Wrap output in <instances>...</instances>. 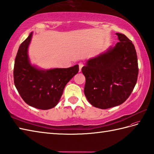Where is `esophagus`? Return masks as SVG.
<instances>
[{
  "label": "esophagus",
  "mask_w": 154,
  "mask_h": 154,
  "mask_svg": "<svg viewBox=\"0 0 154 154\" xmlns=\"http://www.w3.org/2000/svg\"><path fill=\"white\" fill-rule=\"evenodd\" d=\"M79 72H81V69H82V67H83V63H79Z\"/></svg>",
  "instance_id": "34e87169"
}]
</instances>
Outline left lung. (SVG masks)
<instances>
[{
    "label": "left lung",
    "instance_id": "1",
    "mask_svg": "<svg viewBox=\"0 0 154 154\" xmlns=\"http://www.w3.org/2000/svg\"><path fill=\"white\" fill-rule=\"evenodd\" d=\"M119 42L93 58L82 68L84 92L92 106L108 109L129 97L137 81L138 67L134 46L125 35L116 33Z\"/></svg>",
    "mask_w": 154,
    "mask_h": 154
}]
</instances>
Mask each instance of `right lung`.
Masks as SVG:
<instances>
[{"label": "right lung", "mask_w": 154, "mask_h": 154, "mask_svg": "<svg viewBox=\"0 0 154 154\" xmlns=\"http://www.w3.org/2000/svg\"><path fill=\"white\" fill-rule=\"evenodd\" d=\"M33 32L20 46L14 68L16 88L26 103L49 109L58 104L67 83L79 71V65L68 68L42 69L32 64L28 55Z\"/></svg>", "instance_id": "1"}]
</instances>
